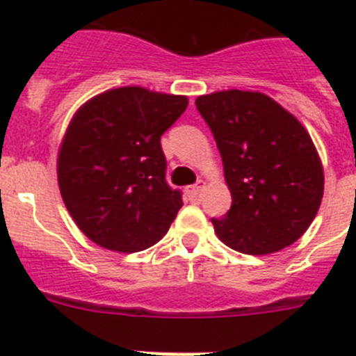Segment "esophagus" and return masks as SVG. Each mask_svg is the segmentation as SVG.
Here are the masks:
<instances>
[{"label":"esophagus","mask_w":356,"mask_h":356,"mask_svg":"<svg viewBox=\"0 0 356 356\" xmlns=\"http://www.w3.org/2000/svg\"><path fill=\"white\" fill-rule=\"evenodd\" d=\"M205 181L203 180H197L196 185H193V187H188V196L193 197V200H197V197L201 196V193L205 191Z\"/></svg>","instance_id":"1"}]
</instances>
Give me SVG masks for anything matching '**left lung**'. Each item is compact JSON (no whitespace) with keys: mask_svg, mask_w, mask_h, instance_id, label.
I'll return each mask as SVG.
<instances>
[{"mask_svg":"<svg viewBox=\"0 0 356 356\" xmlns=\"http://www.w3.org/2000/svg\"><path fill=\"white\" fill-rule=\"evenodd\" d=\"M221 153L232 207L212 219L217 237L238 253L291 246L319 210L325 175L308 131L262 92L221 90L196 99Z\"/></svg>","mask_w":356,"mask_h":356,"instance_id":"1","label":"left lung"}]
</instances>
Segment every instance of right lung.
<instances>
[{
	"label": "right lung",
	"mask_w": 356,
	"mask_h": 356,
	"mask_svg": "<svg viewBox=\"0 0 356 356\" xmlns=\"http://www.w3.org/2000/svg\"><path fill=\"white\" fill-rule=\"evenodd\" d=\"M185 96L121 87L78 110L58 151V187L92 242L121 253L153 246L181 209L165 180L160 137L187 108Z\"/></svg>",
	"instance_id": "obj_1"
}]
</instances>
